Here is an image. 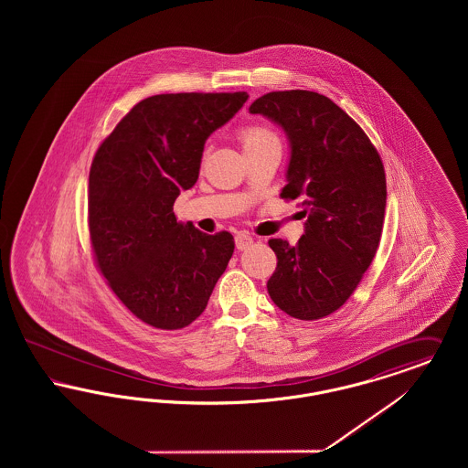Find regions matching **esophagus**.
Masks as SVG:
<instances>
[{
  "mask_svg": "<svg viewBox=\"0 0 468 468\" xmlns=\"http://www.w3.org/2000/svg\"><path fill=\"white\" fill-rule=\"evenodd\" d=\"M250 244H252V237L247 235V233H239V235L235 237V245H237L239 250H245Z\"/></svg>",
  "mask_w": 468,
  "mask_h": 468,
  "instance_id": "obj_1",
  "label": "esophagus"
}]
</instances>
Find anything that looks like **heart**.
Returning a JSON list of instances; mask_svg holds the SVG:
<instances>
[{
	"label": "heart",
	"instance_id": "obj_1",
	"mask_svg": "<svg viewBox=\"0 0 468 468\" xmlns=\"http://www.w3.org/2000/svg\"><path fill=\"white\" fill-rule=\"evenodd\" d=\"M275 136L268 132L267 128H261V126H249L240 132V142H242V147L245 149H250V147H256V145H261L265 142H273Z\"/></svg>",
	"mask_w": 468,
	"mask_h": 468
}]
</instances>
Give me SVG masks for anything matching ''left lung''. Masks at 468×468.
I'll return each instance as SVG.
<instances>
[{
	"label": "left lung",
	"instance_id": "8db88e82",
	"mask_svg": "<svg viewBox=\"0 0 468 468\" xmlns=\"http://www.w3.org/2000/svg\"><path fill=\"white\" fill-rule=\"evenodd\" d=\"M249 112L288 136V184L281 197L302 198L307 216L298 244L268 242L277 254L268 294L291 317H326L355 292L378 252L386 210L382 161L356 122L319 92H268Z\"/></svg>",
	"mask_w": 468,
	"mask_h": 468
}]
</instances>
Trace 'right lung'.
Returning a JSON list of instances; mask_svg holds the SVG:
<instances>
[{"label": "right lung", "mask_w": 468, "mask_h": 468, "mask_svg": "<svg viewBox=\"0 0 468 468\" xmlns=\"http://www.w3.org/2000/svg\"><path fill=\"white\" fill-rule=\"evenodd\" d=\"M247 92L156 94L136 103L100 145L90 172L96 263L144 323L180 330L205 311L233 254L231 233L177 223L174 203L200 176L205 142Z\"/></svg>", "instance_id": "right-lung-1"}]
</instances>
